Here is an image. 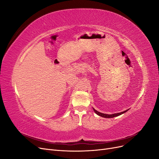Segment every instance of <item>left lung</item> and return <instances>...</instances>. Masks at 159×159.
I'll use <instances>...</instances> for the list:
<instances>
[{
	"label": "left lung",
	"instance_id": "obj_1",
	"mask_svg": "<svg viewBox=\"0 0 159 159\" xmlns=\"http://www.w3.org/2000/svg\"><path fill=\"white\" fill-rule=\"evenodd\" d=\"M93 111H94L95 113L96 114L98 115L99 116H101V117H105V118H113V117H115L119 116V115H121V114H123V113H125V112H127V111L129 110V109H127V110L121 112V113H114V114H111V115H108V114H105V113H100V112L98 111H96L94 108H93Z\"/></svg>",
	"mask_w": 159,
	"mask_h": 159
}]
</instances>
